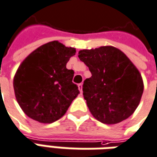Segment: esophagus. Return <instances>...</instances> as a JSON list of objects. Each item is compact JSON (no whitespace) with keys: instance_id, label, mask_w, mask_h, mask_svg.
Segmentation results:
<instances>
[{"instance_id":"esophagus-1","label":"esophagus","mask_w":157,"mask_h":157,"mask_svg":"<svg viewBox=\"0 0 157 157\" xmlns=\"http://www.w3.org/2000/svg\"><path fill=\"white\" fill-rule=\"evenodd\" d=\"M78 87H79V90H80V92L82 93V83H80V84H79Z\"/></svg>"}]
</instances>
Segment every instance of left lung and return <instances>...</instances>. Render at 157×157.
<instances>
[{
	"label": "left lung",
	"mask_w": 157,
	"mask_h": 157,
	"mask_svg": "<svg viewBox=\"0 0 157 157\" xmlns=\"http://www.w3.org/2000/svg\"><path fill=\"white\" fill-rule=\"evenodd\" d=\"M92 76L82 91L90 112L105 124H117L135 111L144 92L140 71L124 52L111 46L79 52Z\"/></svg>",
	"instance_id": "left-lung-1"
}]
</instances>
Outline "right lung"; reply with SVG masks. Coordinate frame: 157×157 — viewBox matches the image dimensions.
I'll return each instance as SVG.
<instances>
[{"mask_svg":"<svg viewBox=\"0 0 157 157\" xmlns=\"http://www.w3.org/2000/svg\"><path fill=\"white\" fill-rule=\"evenodd\" d=\"M75 54L57 40L40 46L19 65L13 79L15 97L23 111L33 120L52 123L66 113L80 94L72 82L74 71L66 63Z\"/></svg>","mask_w":157,"mask_h":157,"instance_id":"right-lung-1","label":"right lung"}]
</instances>
